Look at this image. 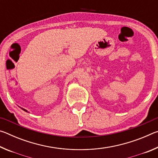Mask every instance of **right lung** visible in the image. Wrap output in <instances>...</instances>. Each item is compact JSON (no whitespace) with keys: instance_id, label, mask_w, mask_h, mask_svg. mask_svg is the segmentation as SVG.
<instances>
[{"instance_id":"obj_1","label":"right lung","mask_w":158,"mask_h":158,"mask_svg":"<svg viewBox=\"0 0 158 158\" xmlns=\"http://www.w3.org/2000/svg\"><path fill=\"white\" fill-rule=\"evenodd\" d=\"M19 107L21 109H22V110H23V111H26V112H28L27 110H26V109H23V108H22V107H21V106H19Z\"/></svg>"}]
</instances>
